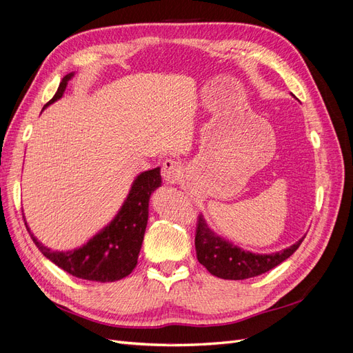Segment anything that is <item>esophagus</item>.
<instances>
[{
  "label": "esophagus",
  "mask_w": 353,
  "mask_h": 353,
  "mask_svg": "<svg viewBox=\"0 0 353 353\" xmlns=\"http://www.w3.org/2000/svg\"><path fill=\"white\" fill-rule=\"evenodd\" d=\"M162 176L169 184H176L184 176V166L175 159H166L162 166Z\"/></svg>",
  "instance_id": "34e87169"
}]
</instances>
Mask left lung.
Listing matches in <instances>:
<instances>
[{
  "label": "left lung",
  "instance_id": "left-lung-1",
  "mask_svg": "<svg viewBox=\"0 0 353 353\" xmlns=\"http://www.w3.org/2000/svg\"><path fill=\"white\" fill-rule=\"evenodd\" d=\"M303 239L280 252L253 253L222 237L209 227L205 216L200 215L194 244L199 262L212 275L223 280H245L268 272L290 258Z\"/></svg>",
  "mask_w": 353,
  "mask_h": 353
}]
</instances>
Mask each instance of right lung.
I'll return each mask as SVG.
<instances>
[{
	"instance_id": "1",
	"label": "right lung",
	"mask_w": 353,
	"mask_h": 353,
	"mask_svg": "<svg viewBox=\"0 0 353 353\" xmlns=\"http://www.w3.org/2000/svg\"><path fill=\"white\" fill-rule=\"evenodd\" d=\"M73 77L74 72L68 73L61 79L54 97L44 105V109L63 97L68 82ZM160 185V168L144 170L137 175L114 218L87 243L73 250L60 252L47 248L30 232L28 222L25 225L41 253L63 271L82 280L113 283L125 279L137 266L148 221V201L153 191Z\"/></svg>"
}]
</instances>
